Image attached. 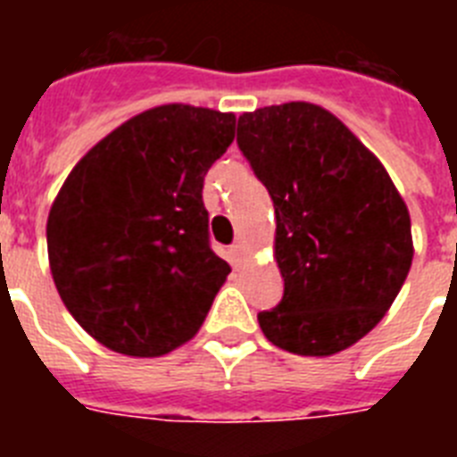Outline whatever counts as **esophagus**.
<instances>
[{"instance_id":"obj_1","label":"esophagus","mask_w":457,"mask_h":457,"mask_svg":"<svg viewBox=\"0 0 457 457\" xmlns=\"http://www.w3.org/2000/svg\"><path fill=\"white\" fill-rule=\"evenodd\" d=\"M244 253H246V242H244V239H237V242L232 244V249H229V256H232L235 263H239Z\"/></svg>"}]
</instances>
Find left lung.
I'll use <instances>...</instances> for the list:
<instances>
[{
  "instance_id": "obj_1",
  "label": "left lung",
  "mask_w": 457,
  "mask_h": 457,
  "mask_svg": "<svg viewBox=\"0 0 457 457\" xmlns=\"http://www.w3.org/2000/svg\"><path fill=\"white\" fill-rule=\"evenodd\" d=\"M237 145L275 206L285 294L258 325L278 348L332 355L386 315L412 263L411 213L379 158L322 106L239 116Z\"/></svg>"
}]
</instances>
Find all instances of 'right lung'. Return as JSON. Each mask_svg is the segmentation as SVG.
<instances>
[{
	"instance_id": "add662e5",
	"label": "right lung",
	"mask_w": 457,
	"mask_h": 457,
	"mask_svg": "<svg viewBox=\"0 0 457 457\" xmlns=\"http://www.w3.org/2000/svg\"><path fill=\"white\" fill-rule=\"evenodd\" d=\"M235 123V113L187 104L145 111L92 146L54 199V285L111 351L156 358L204 325L229 265L211 249L201 192Z\"/></svg>"
}]
</instances>
